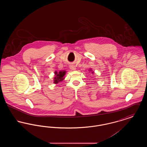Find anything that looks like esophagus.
Segmentation results:
<instances>
[{"label":"esophagus","mask_w":147,"mask_h":147,"mask_svg":"<svg viewBox=\"0 0 147 147\" xmlns=\"http://www.w3.org/2000/svg\"><path fill=\"white\" fill-rule=\"evenodd\" d=\"M69 67H70V69L73 70H76V66H74V65L71 64V65H70Z\"/></svg>","instance_id":"obj_1"}]
</instances>
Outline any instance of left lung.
<instances>
[{"instance_id": "obj_1", "label": "left lung", "mask_w": 147, "mask_h": 147, "mask_svg": "<svg viewBox=\"0 0 147 147\" xmlns=\"http://www.w3.org/2000/svg\"><path fill=\"white\" fill-rule=\"evenodd\" d=\"M89 71H92V70L90 69H89ZM92 73H93V72H92Z\"/></svg>"}]
</instances>
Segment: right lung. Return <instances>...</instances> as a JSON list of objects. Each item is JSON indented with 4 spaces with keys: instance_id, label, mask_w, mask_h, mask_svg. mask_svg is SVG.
<instances>
[{
    "instance_id": "add662e5",
    "label": "right lung",
    "mask_w": 147,
    "mask_h": 147,
    "mask_svg": "<svg viewBox=\"0 0 147 147\" xmlns=\"http://www.w3.org/2000/svg\"><path fill=\"white\" fill-rule=\"evenodd\" d=\"M66 71L65 70H61L59 72L56 71L55 72V77H54V83L57 84L59 82H62L64 79V76L65 75Z\"/></svg>"
}]
</instances>
